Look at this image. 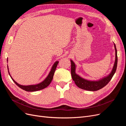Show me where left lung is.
<instances>
[{"label":"left lung","mask_w":126,"mask_h":126,"mask_svg":"<svg viewBox=\"0 0 126 126\" xmlns=\"http://www.w3.org/2000/svg\"><path fill=\"white\" fill-rule=\"evenodd\" d=\"M115 46V51H116V59L115 64L112 71L110 74L106 78H103L99 81H89L87 80L84 79H83L80 77L79 76L75 73V68L76 66L74 63L71 60V77L73 80L75 81L76 85H77L79 88L82 89L89 90V91H97L99 90L103 87L108 84V83L111 80L113 76L115 74L116 71L117 67V62H118V57H117V51L115 44H114Z\"/></svg>","instance_id":"left-lung-1"}]
</instances>
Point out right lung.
<instances>
[{
    "label": "right lung",
    "mask_w": 126,
    "mask_h": 126,
    "mask_svg": "<svg viewBox=\"0 0 126 126\" xmlns=\"http://www.w3.org/2000/svg\"><path fill=\"white\" fill-rule=\"evenodd\" d=\"M7 61H8V60H7ZM58 62H56L54 63V64L53 65V66L51 68L50 72H49L48 76H47V77L46 78L43 82H41V83H39V84L35 85H30V86H22V85H20L19 84H18V83L15 81L12 78H11V79H13V80L14 81V82L15 83H16V84L19 87H20V88H21L22 89H23L25 91H38V90H41V89H43L45 88H46L51 83L52 80L53 79V77H54V73H55V71L56 70V67H57V65H58ZM8 72H9V71H8ZM10 77H11V76H10Z\"/></svg>",
    "instance_id": "1"
}]
</instances>
